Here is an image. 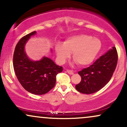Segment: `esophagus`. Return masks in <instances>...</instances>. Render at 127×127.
<instances>
[{
  "mask_svg": "<svg viewBox=\"0 0 127 127\" xmlns=\"http://www.w3.org/2000/svg\"><path fill=\"white\" fill-rule=\"evenodd\" d=\"M67 72L68 73V74H70V75H73V72L72 70H69V69H67L66 70Z\"/></svg>",
  "mask_w": 127,
  "mask_h": 127,
  "instance_id": "esophagus-1",
  "label": "esophagus"
}]
</instances>
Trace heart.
I'll return each mask as SVG.
<instances>
[{
    "instance_id": "heart-1",
    "label": "heart",
    "mask_w": 127,
    "mask_h": 127,
    "mask_svg": "<svg viewBox=\"0 0 127 127\" xmlns=\"http://www.w3.org/2000/svg\"><path fill=\"white\" fill-rule=\"evenodd\" d=\"M101 48V42L97 37L81 34L69 37L63 45L57 43L55 46L57 60L63 64L69 58L72 52V57L80 66H85L94 61Z\"/></svg>"
}]
</instances>
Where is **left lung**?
Returning a JSON list of instances; mask_svg holds the SVG:
<instances>
[{"mask_svg":"<svg viewBox=\"0 0 127 127\" xmlns=\"http://www.w3.org/2000/svg\"><path fill=\"white\" fill-rule=\"evenodd\" d=\"M118 58L117 50L113 46L90 67L78 72L81 81L76 85L77 91L83 94H90L103 88L115 72Z\"/></svg>","mask_w":127,"mask_h":127,"instance_id":"obj_1","label":"left lung"}]
</instances>
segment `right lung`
Here are the masks:
<instances>
[{
    "mask_svg": "<svg viewBox=\"0 0 127 127\" xmlns=\"http://www.w3.org/2000/svg\"><path fill=\"white\" fill-rule=\"evenodd\" d=\"M36 31L23 36L15 46L13 57V65L15 75L26 91L36 95L47 93L54 87L56 76L63 70L48 57L33 62L26 55L24 45Z\"/></svg>",
    "mask_w": 127,
    "mask_h": 127,
    "instance_id": "right-lung-1",
    "label": "right lung"
}]
</instances>
